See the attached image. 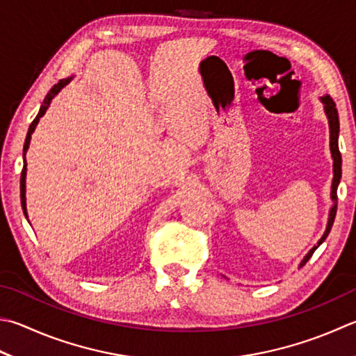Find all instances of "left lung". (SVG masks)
I'll use <instances>...</instances> for the list:
<instances>
[{
    "mask_svg": "<svg viewBox=\"0 0 356 356\" xmlns=\"http://www.w3.org/2000/svg\"><path fill=\"white\" fill-rule=\"evenodd\" d=\"M321 102L324 104V111L327 115L328 119V127H330V152H332V158H333V181H332V201H333V206L330 209V213H328V223L325 227V232L324 236L319 238L318 245H314L310 251H308L307 256L304 257V260L300 261V266H304L308 259L313 256V252L318 250L319 245L323 243V241L327 238L328 232H330L332 226H333V221H334V216H337V206H338V195H337V191H338V184H339V179H341V164H343V159H341V153H339V147H338V136H339V118H338V110H337V105H334L333 99L330 96H323L321 97Z\"/></svg>",
    "mask_w": 356,
    "mask_h": 356,
    "instance_id": "1",
    "label": "left lung"
}]
</instances>
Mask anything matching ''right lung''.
<instances>
[{
    "instance_id": "1",
    "label": "right lung",
    "mask_w": 356,
    "mask_h": 356,
    "mask_svg": "<svg viewBox=\"0 0 356 356\" xmlns=\"http://www.w3.org/2000/svg\"><path fill=\"white\" fill-rule=\"evenodd\" d=\"M72 80V77H68V79H63V80H60L58 83H56L51 88V91L48 92V95H46V97H44V100H43V105L40 106V111H38V115H37V118L32 120V124H31V127H29V131H28V136H26V140H24V147H23V158H24V165H23V170H22V179H19V189H22V192H19V195H22V206H23V212H24V216H26V218H28V211H26V152H28V149H29V144H31V136H32V133H33V130H35V127H37V124H38V120H40V118H42L44 113H46V110H48V106H49V104H51V100L56 97L57 95H58V91L63 88L65 85H68L70 82Z\"/></svg>"
}]
</instances>
